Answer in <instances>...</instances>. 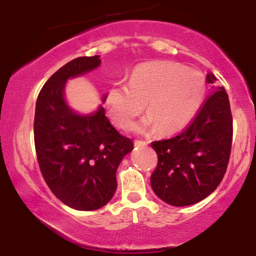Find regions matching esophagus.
<instances>
[{
  "label": "esophagus",
  "instance_id": "esophagus-1",
  "mask_svg": "<svg viewBox=\"0 0 256 256\" xmlns=\"http://www.w3.org/2000/svg\"><path fill=\"white\" fill-rule=\"evenodd\" d=\"M134 143H135V146H146V144H148V141H141V140H136Z\"/></svg>",
  "mask_w": 256,
  "mask_h": 256
}]
</instances>
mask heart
I'll return each mask as SVG.
<instances>
[{
	"instance_id": "1",
	"label": "heart",
	"mask_w": 256,
	"mask_h": 256,
	"mask_svg": "<svg viewBox=\"0 0 256 256\" xmlns=\"http://www.w3.org/2000/svg\"><path fill=\"white\" fill-rule=\"evenodd\" d=\"M206 93L205 76L180 62H152L132 70L129 85L115 84L108 90L106 104L112 120L128 129L142 113L140 130L155 127L162 135L180 132L188 124L202 107Z\"/></svg>"
}]
</instances>
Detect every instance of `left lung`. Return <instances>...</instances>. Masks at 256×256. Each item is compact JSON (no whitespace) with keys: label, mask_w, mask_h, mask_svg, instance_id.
<instances>
[{"label":"left lung","mask_w":256,"mask_h":256,"mask_svg":"<svg viewBox=\"0 0 256 256\" xmlns=\"http://www.w3.org/2000/svg\"><path fill=\"white\" fill-rule=\"evenodd\" d=\"M216 76H208V82ZM233 138V118L224 87L206 98L188 126L168 140L152 142L157 166L150 183L157 197L174 206L196 204L225 176Z\"/></svg>","instance_id":"left-lung-1"}]
</instances>
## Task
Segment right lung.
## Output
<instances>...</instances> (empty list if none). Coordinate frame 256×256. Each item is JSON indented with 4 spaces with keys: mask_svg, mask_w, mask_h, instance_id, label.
Instances as JSON below:
<instances>
[{
    "mask_svg": "<svg viewBox=\"0 0 256 256\" xmlns=\"http://www.w3.org/2000/svg\"><path fill=\"white\" fill-rule=\"evenodd\" d=\"M99 57L76 58L54 73L38 94L34 113V148L45 183L79 211L98 210L113 198L118 164L134 148L110 124L104 107L82 116L64 100L66 80L98 68Z\"/></svg>",
    "mask_w": 256,
    "mask_h": 256,
    "instance_id": "right-lung-1",
    "label": "right lung"
}]
</instances>
